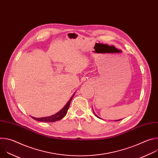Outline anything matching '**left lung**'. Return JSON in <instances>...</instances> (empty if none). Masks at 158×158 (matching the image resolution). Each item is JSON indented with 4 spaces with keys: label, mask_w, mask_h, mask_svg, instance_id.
<instances>
[{
    "label": "left lung",
    "mask_w": 158,
    "mask_h": 158,
    "mask_svg": "<svg viewBox=\"0 0 158 158\" xmlns=\"http://www.w3.org/2000/svg\"><path fill=\"white\" fill-rule=\"evenodd\" d=\"M93 112H94V114H95V116H96V117H98V118H99V117H98V116H97V115H96V114H95V112H94V110H93ZM100 119H101V118H100ZM121 119H119V120H116V121H121Z\"/></svg>",
    "instance_id": "left-lung-1"
}]
</instances>
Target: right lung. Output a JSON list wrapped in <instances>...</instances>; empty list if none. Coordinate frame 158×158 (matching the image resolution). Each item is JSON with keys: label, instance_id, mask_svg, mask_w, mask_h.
<instances>
[{"label": "right lung", "instance_id": "right-lung-1", "mask_svg": "<svg viewBox=\"0 0 158 158\" xmlns=\"http://www.w3.org/2000/svg\"><path fill=\"white\" fill-rule=\"evenodd\" d=\"M75 93L72 96V97L71 98V99H69V101L66 103V104L64 106V107L59 112H57V113H56L54 115L50 116H48V117H44V118H34V117H32V119H34L35 121H40V122H44V123H52V122H55L59 120L62 119L67 114V110H68L71 100L73 99V98L74 97Z\"/></svg>", "mask_w": 158, "mask_h": 158}]
</instances>
